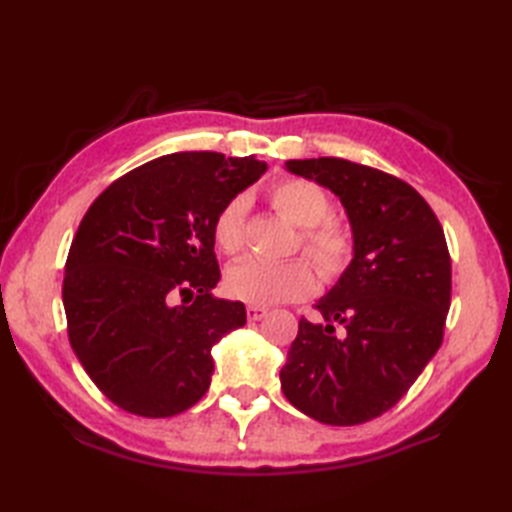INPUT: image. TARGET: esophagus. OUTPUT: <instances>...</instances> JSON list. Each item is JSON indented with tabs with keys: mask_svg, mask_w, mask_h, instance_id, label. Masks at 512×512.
I'll return each instance as SVG.
<instances>
[{
	"mask_svg": "<svg viewBox=\"0 0 512 512\" xmlns=\"http://www.w3.org/2000/svg\"><path fill=\"white\" fill-rule=\"evenodd\" d=\"M266 308H262V306H248L246 308V317H248V321H259V319H264L266 317Z\"/></svg>",
	"mask_w": 512,
	"mask_h": 512,
	"instance_id": "esophagus-1",
	"label": "esophagus"
}]
</instances>
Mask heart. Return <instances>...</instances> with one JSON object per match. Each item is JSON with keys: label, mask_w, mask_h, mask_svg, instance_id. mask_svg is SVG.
I'll use <instances>...</instances> for the list:
<instances>
[{"label": "heart", "mask_w": 512, "mask_h": 512, "mask_svg": "<svg viewBox=\"0 0 512 512\" xmlns=\"http://www.w3.org/2000/svg\"><path fill=\"white\" fill-rule=\"evenodd\" d=\"M268 202L281 217L301 228L299 246L303 255L310 259L325 281L339 279L350 268L356 253L354 231L345 220L330 213V198L319 184L301 178H284L268 189ZM211 235L224 255L235 257L242 253L246 244L244 198H231L220 206L213 217ZM224 288L239 301L270 306V303L312 295L314 275L303 259L277 264L244 259L226 270Z\"/></svg>", "instance_id": "1"}]
</instances>
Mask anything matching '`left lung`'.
<instances>
[{"label": "left lung", "instance_id": "8db88e82", "mask_svg": "<svg viewBox=\"0 0 512 512\" xmlns=\"http://www.w3.org/2000/svg\"><path fill=\"white\" fill-rule=\"evenodd\" d=\"M345 206L356 253L299 321L281 389L306 416L352 427L383 416L440 350L451 306V257L436 213L396 176L343 158L288 160Z\"/></svg>", "mask_w": 512, "mask_h": 512}]
</instances>
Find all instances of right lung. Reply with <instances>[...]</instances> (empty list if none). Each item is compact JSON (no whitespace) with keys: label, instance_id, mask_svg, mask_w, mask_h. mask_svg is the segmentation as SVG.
Returning <instances> with one entry per match:
<instances>
[{"label":"right lung","instance_id":"obj_1","mask_svg":"<svg viewBox=\"0 0 512 512\" xmlns=\"http://www.w3.org/2000/svg\"><path fill=\"white\" fill-rule=\"evenodd\" d=\"M264 171L253 156L182 151L114 180L83 215L63 308L76 358L114 405L169 418L206 394L211 347L246 323L242 301L211 295V224Z\"/></svg>","mask_w":512,"mask_h":512}]
</instances>
